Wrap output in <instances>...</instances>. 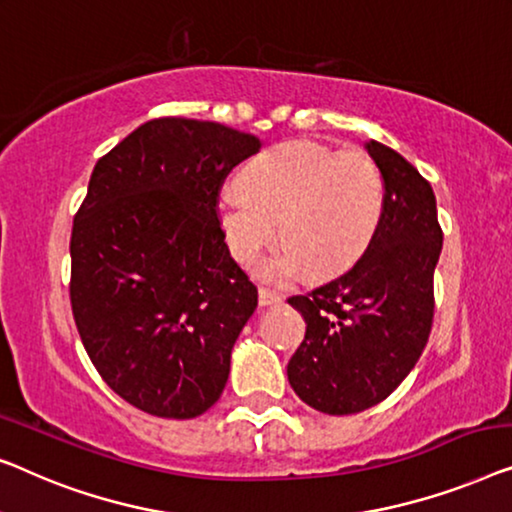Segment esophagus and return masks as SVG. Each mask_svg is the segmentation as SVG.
<instances>
[{"instance_id":"1","label":"esophagus","mask_w":512,"mask_h":512,"mask_svg":"<svg viewBox=\"0 0 512 512\" xmlns=\"http://www.w3.org/2000/svg\"><path fill=\"white\" fill-rule=\"evenodd\" d=\"M280 301H283V297H280V294H276V292H271V290H259V306L262 308H271V306H278Z\"/></svg>"}]
</instances>
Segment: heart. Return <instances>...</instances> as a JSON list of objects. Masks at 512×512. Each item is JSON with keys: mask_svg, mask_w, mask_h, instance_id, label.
<instances>
[{"mask_svg": "<svg viewBox=\"0 0 512 512\" xmlns=\"http://www.w3.org/2000/svg\"><path fill=\"white\" fill-rule=\"evenodd\" d=\"M243 187L218 194V222L229 253L253 264L276 234L285 243L257 276L280 285L308 271L336 276L357 262L378 232L385 183L362 150L292 139L264 150L241 174Z\"/></svg>", "mask_w": 512, "mask_h": 512, "instance_id": "obj_1", "label": "heart"}]
</instances>
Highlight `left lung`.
<instances>
[{
    "instance_id": "1",
    "label": "left lung",
    "mask_w": 512,
    "mask_h": 512,
    "mask_svg": "<svg viewBox=\"0 0 512 512\" xmlns=\"http://www.w3.org/2000/svg\"><path fill=\"white\" fill-rule=\"evenodd\" d=\"M385 183V211L364 255L287 304L306 336L287 364L297 397L327 415L376 406L401 385L434 318V269L443 248L436 197L413 164L383 143H366Z\"/></svg>"
}]
</instances>
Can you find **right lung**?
<instances>
[{
    "mask_svg": "<svg viewBox=\"0 0 512 512\" xmlns=\"http://www.w3.org/2000/svg\"><path fill=\"white\" fill-rule=\"evenodd\" d=\"M259 146L220 122L157 118L95 164L71 229V311L99 376L143 413L190 420L225 390L257 287L215 206Z\"/></svg>",
    "mask_w": 512,
    "mask_h": 512,
    "instance_id": "add662e5",
    "label": "right lung"
}]
</instances>
